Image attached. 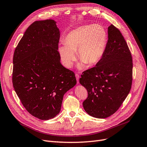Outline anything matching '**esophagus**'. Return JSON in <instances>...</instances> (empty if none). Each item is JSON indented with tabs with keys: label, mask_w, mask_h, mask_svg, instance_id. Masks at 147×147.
Segmentation results:
<instances>
[{
	"label": "esophagus",
	"mask_w": 147,
	"mask_h": 147,
	"mask_svg": "<svg viewBox=\"0 0 147 147\" xmlns=\"http://www.w3.org/2000/svg\"><path fill=\"white\" fill-rule=\"evenodd\" d=\"M76 80H77V82H78V84L79 83V76L78 74H76Z\"/></svg>",
	"instance_id": "esophagus-1"
}]
</instances>
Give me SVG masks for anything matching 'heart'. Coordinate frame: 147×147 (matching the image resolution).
<instances>
[{
  "label": "heart",
  "mask_w": 147,
  "mask_h": 147,
  "mask_svg": "<svg viewBox=\"0 0 147 147\" xmlns=\"http://www.w3.org/2000/svg\"><path fill=\"white\" fill-rule=\"evenodd\" d=\"M65 44L59 47L61 61L67 68H71L76 60H81L78 68L84 69L98 64L104 57L108 43V35L104 27L89 25L79 27L65 36Z\"/></svg>",
  "instance_id": "b5f03b06"
}]
</instances>
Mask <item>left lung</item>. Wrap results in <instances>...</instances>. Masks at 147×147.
<instances>
[{
  "label": "left lung",
  "instance_id": "8db88e82",
  "mask_svg": "<svg viewBox=\"0 0 147 147\" xmlns=\"http://www.w3.org/2000/svg\"><path fill=\"white\" fill-rule=\"evenodd\" d=\"M108 34L104 57L84 71L79 79L88 94L83 102L85 111L100 119L117 111L129 93L133 79L132 56L124 37L113 25L108 28Z\"/></svg>",
  "mask_w": 147,
  "mask_h": 147
}]
</instances>
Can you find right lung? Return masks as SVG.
Returning a JSON list of instances; mask_svg holds the SVG:
<instances>
[{
    "mask_svg": "<svg viewBox=\"0 0 147 147\" xmlns=\"http://www.w3.org/2000/svg\"><path fill=\"white\" fill-rule=\"evenodd\" d=\"M59 38L56 22L35 21L14 53V90L27 111L41 120L58 115L63 95L77 82L74 72L61 63Z\"/></svg>",
    "mask_w": 147,
    "mask_h": 147,
    "instance_id": "add662e5",
    "label": "right lung"
}]
</instances>
